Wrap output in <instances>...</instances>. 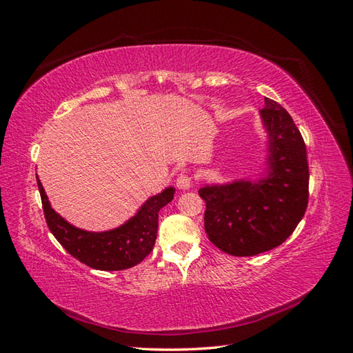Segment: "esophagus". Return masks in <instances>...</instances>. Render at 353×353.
<instances>
[{
  "label": "esophagus",
  "instance_id": "obj_1",
  "mask_svg": "<svg viewBox=\"0 0 353 353\" xmlns=\"http://www.w3.org/2000/svg\"><path fill=\"white\" fill-rule=\"evenodd\" d=\"M176 183H177L179 189L186 190V189H189L190 186H192V177H190L188 173H182V174L177 177Z\"/></svg>",
  "mask_w": 353,
  "mask_h": 353
}]
</instances>
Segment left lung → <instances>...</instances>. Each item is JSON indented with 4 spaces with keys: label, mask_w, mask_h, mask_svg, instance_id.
I'll use <instances>...</instances> for the list:
<instances>
[{
    "label": "left lung",
    "mask_w": 353,
    "mask_h": 353,
    "mask_svg": "<svg viewBox=\"0 0 353 353\" xmlns=\"http://www.w3.org/2000/svg\"><path fill=\"white\" fill-rule=\"evenodd\" d=\"M260 119L268 134L266 168L260 177L204 185V226L225 253L247 257L281 245L303 219L309 198L306 146L293 118L265 97Z\"/></svg>",
    "instance_id": "obj_1"
}]
</instances>
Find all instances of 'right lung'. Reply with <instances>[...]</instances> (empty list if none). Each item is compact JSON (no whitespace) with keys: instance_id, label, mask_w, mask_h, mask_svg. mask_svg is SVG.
I'll use <instances>...</instances> for the list:
<instances>
[{"instance_id":"add662e5","label":"right lung","mask_w":353,"mask_h":353,"mask_svg":"<svg viewBox=\"0 0 353 353\" xmlns=\"http://www.w3.org/2000/svg\"><path fill=\"white\" fill-rule=\"evenodd\" d=\"M37 183L41 194L47 225L54 238L70 256L99 270L133 268L152 251L157 239L159 210L173 201L176 192L173 186L165 188L163 192L148 198L137 213L125 223L105 232H90L75 228L56 213L38 176Z\"/></svg>"}]
</instances>
